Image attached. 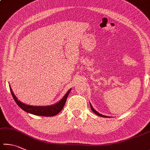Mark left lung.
Instances as JSON below:
<instances>
[{"label": "left lung", "mask_w": 150, "mask_h": 150, "mask_svg": "<svg viewBox=\"0 0 150 150\" xmlns=\"http://www.w3.org/2000/svg\"><path fill=\"white\" fill-rule=\"evenodd\" d=\"M90 106H91V110H92V111L95 113V114H97V115H99V116H101V117H107V116H106V115H102V114H99V113H98V112H97L96 111V110L93 108V106H91V104H90Z\"/></svg>", "instance_id": "obj_1"}]
</instances>
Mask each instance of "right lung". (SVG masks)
I'll list each match as a JSON object with an SVG mask.
<instances>
[{
  "label": "right lung",
  "mask_w": 150,
  "mask_h": 150,
  "mask_svg": "<svg viewBox=\"0 0 150 150\" xmlns=\"http://www.w3.org/2000/svg\"><path fill=\"white\" fill-rule=\"evenodd\" d=\"M10 89L11 94H12L14 100L16 101L17 104H18V105L20 107L22 110H23L24 111L34 115H41V116H47V117L53 116V115L57 114L58 113H59L61 111L62 109L63 108L64 104L66 103L67 98L70 91V89H69V91H68V92L66 93V95L64 96V97L62 98L60 101L58 102L57 103H56L55 104H53V105L48 106H33L27 105V104H23V103H21V102L19 101L18 99H17L16 96L14 95L12 90L11 89V87Z\"/></svg>",
  "instance_id": "add662e5"
}]
</instances>
